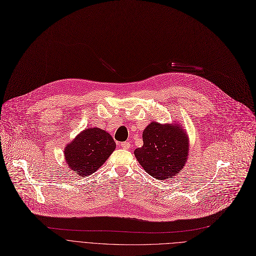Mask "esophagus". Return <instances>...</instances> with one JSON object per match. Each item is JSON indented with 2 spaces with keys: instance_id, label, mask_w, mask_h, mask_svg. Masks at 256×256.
Returning <instances> with one entry per match:
<instances>
[{
  "instance_id": "34e87169",
  "label": "esophagus",
  "mask_w": 256,
  "mask_h": 256,
  "mask_svg": "<svg viewBox=\"0 0 256 256\" xmlns=\"http://www.w3.org/2000/svg\"><path fill=\"white\" fill-rule=\"evenodd\" d=\"M120 146L124 150H129L130 148V144L129 142H121Z\"/></svg>"
}]
</instances>
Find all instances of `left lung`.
Masks as SVG:
<instances>
[{
	"instance_id": "8db88e82",
	"label": "left lung",
	"mask_w": 256,
	"mask_h": 256,
	"mask_svg": "<svg viewBox=\"0 0 256 256\" xmlns=\"http://www.w3.org/2000/svg\"><path fill=\"white\" fill-rule=\"evenodd\" d=\"M144 146L134 156L148 174L159 180H174L184 167L190 140L180 124L150 122L142 132Z\"/></svg>"
}]
</instances>
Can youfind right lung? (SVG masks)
Listing matches in <instances>:
<instances>
[{
  "mask_svg": "<svg viewBox=\"0 0 256 256\" xmlns=\"http://www.w3.org/2000/svg\"><path fill=\"white\" fill-rule=\"evenodd\" d=\"M116 148V142L106 131L91 127L78 133L66 146L64 160L76 175H90L108 159Z\"/></svg>",
  "mask_w": 256,
  "mask_h": 256,
  "instance_id": "1",
  "label": "right lung"
}]
</instances>
